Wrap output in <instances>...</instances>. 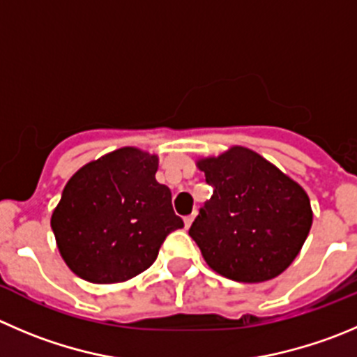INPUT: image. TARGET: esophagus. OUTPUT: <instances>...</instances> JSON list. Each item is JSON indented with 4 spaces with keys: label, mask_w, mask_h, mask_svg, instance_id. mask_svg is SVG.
Returning a JSON list of instances; mask_svg holds the SVG:
<instances>
[{
    "label": "esophagus",
    "mask_w": 357,
    "mask_h": 357,
    "mask_svg": "<svg viewBox=\"0 0 357 357\" xmlns=\"http://www.w3.org/2000/svg\"><path fill=\"white\" fill-rule=\"evenodd\" d=\"M196 219V213H191V215H188L184 219V224H185V227H191V224H192V220Z\"/></svg>",
    "instance_id": "34e87169"
}]
</instances>
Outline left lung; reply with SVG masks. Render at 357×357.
<instances>
[{
    "mask_svg": "<svg viewBox=\"0 0 357 357\" xmlns=\"http://www.w3.org/2000/svg\"><path fill=\"white\" fill-rule=\"evenodd\" d=\"M213 195L189 235L213 271L236 282H264L286 271L312 227L308 195L289 175L242 145L199 158Z\"/></svg>",
    "mask_w": 357,
    "mask_h": 357,
    "instance_id": "obj_1",
    "label": "left lung"
}]
</instances>
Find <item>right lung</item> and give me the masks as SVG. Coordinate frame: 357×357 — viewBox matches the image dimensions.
Returning a JSON list of instances; mask_svg holds the SVG:
<instances>
[{"mask_svg":"<svg viewBox=\"0 0 357 357\" xmlns=\"http://www.w3.org/2000/svg\"><path fill=\"white\" fill-rule=\"evenodd\" d=\"M159 158L121 147L84 165L50 217L61 257L93 284L126 282L147 270L184 220L172 191L155 181Z\"/></svg>","mask_w":357,"mask_h":357,"instance_id":"add662e5","label":"right lung"}]
</instances>
